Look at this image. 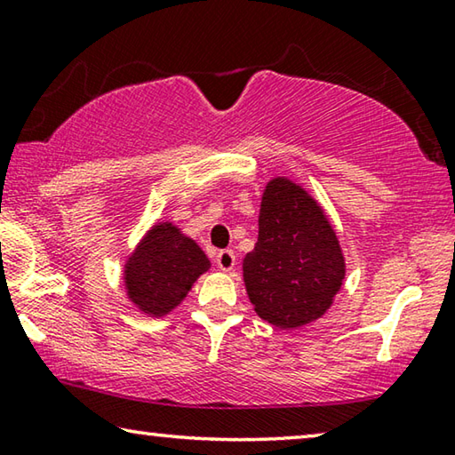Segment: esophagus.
Returning <instances> with one entry per match:
<instances>
[{"mask_svg": "<svg viewBox=\"0 0 455 455\" xmlns=\"http://www.w3.org/2000/svg\"><path fill=\"white\" fill-rule=\"evenodd\" d=\"M217 265H219V268L220 271H225V273H228V271H233L235 268V265H236V259H235V252L230 251V249H227V251H220L219 255H217Z\"/></svg>", "mask_w": 455, "mask_h": 455, "instance_id": "obj_1", "label": "esophagus"}]
</instances>
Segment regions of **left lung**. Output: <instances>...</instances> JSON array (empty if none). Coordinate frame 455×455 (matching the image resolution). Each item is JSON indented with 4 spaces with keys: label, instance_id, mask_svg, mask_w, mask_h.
<instances>
[{
    "label": "left lung",
    "instance_id": "8db88e82",
    "mask_svg": "<svg viewBox=\"0 0 455 455\" xmlns=\"http://www.w3.org/2000/svg\"><path fill=\"white\" fill-rule=\"evenodd\" d=\"M345 255L333 225L309 190L287 176L267 182L255 249L243 259L252 309L279 329L321 319L343 287Z\"/></svg>",
    "mask_w": 455,
    "mask_h": 455
}]
</instances>
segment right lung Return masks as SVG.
<instances>
[{"label":"right lung","instance_id":"obj_1","mask_svg":"<svg viewBox=\"0 0 455 455\" xmlns=\"http://www.w3.org/2000/svg\"><path fill=\"white\" fill-rule=\"evenodd\" d=\"M211 268L195 238L171 220L152 225L124 263L128 301L148 317H164L187 299L192 284Z\"/></svg>","mask_w":455,"mask_h":455}]
</instances>
